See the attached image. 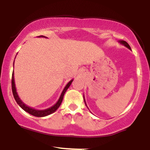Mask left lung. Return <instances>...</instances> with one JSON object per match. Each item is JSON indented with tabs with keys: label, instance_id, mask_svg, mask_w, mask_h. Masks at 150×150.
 I'll return each instance as SVG.
<instances>
[{
	"label": "left lung",
	"instance_id": "1",
	"mask_svg": "<svg viewBox=\"0 0 150 150\" xmlns=\"http://www.w3.org/2000/svg\"><path fill=\"white\" fill-rule=\"evenodd\" d=\"M119 42L120 44H122V45H123L124 46H125V47H126V48H128V49L131 50V48H130V46H129V44H128V43H127L126 42H125V41H123V40L119 41V42ZM83 97H84V101H85V105H86V106H87V104H86V102H85V97H84V95H83ZM87 108H88V107H87Z\"/></svg>",
	"mask_w": 150,
	"mask_h": 150
}]
</instances>
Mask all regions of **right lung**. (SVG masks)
<instances>
[{"label":"right lung","instance_id":"1","mask_svg":"<svg viewBox=\"0 0 150 150\" xmlns=\"http://www.w3.org/2000/svg\"><path fill=\"white\" fill-rule=\"evenodd\" d=\"M38 37L46 38V37H44V36H39V37ZM73 81V80H71L68 84H67L66 85H65V87H64V89H63V92H62L61 96H60L59 99H58L57 102L53 105V106H51V107H49V108H46V109H44V110L35 109V108L30 107V106H28L27 105H26L25 103H24L23 101L21 100V99H20V98L19 97V96H18V92H17L16 87H15V79H14V71L13 72V75H12V91H13V96H14V98H15V101H16V102L18 103V104L22 108V109L24 110V111H25L26 112L29 113L30 114L32 115V116H37V117H44L46 116H49V115L51 114V113H53V112H55V111H56V110L59 108L60 105L61 104L62 101H63V96H64L65 93L67 91V89H68V87H70V85H71V83Z\"/></svg>","mask_w":150,"mask_h":150}]
</instances>
